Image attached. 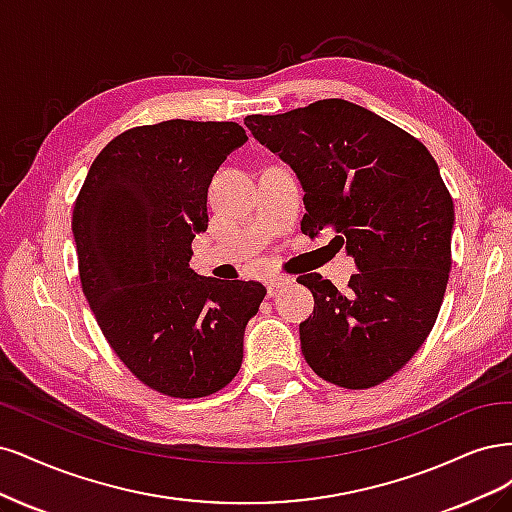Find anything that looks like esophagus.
I'll return each instance as SVG.
<instances>
[{"instance_id":"34e87169","label":"esophagus","mask_w":512,"mask_h":512,"mask_svg":"<svg viewBox=\"0 0 512 512\" xmlns=\"http://www.w3.org/2000/svg\"><path fill=\"white\" fill-rule=\"evenodd\" d=\"M291 280H293V278H289V276H276V278L268 280V298H274V295H276L280 289L291 285Z\"/></svg>"}]
</instances>
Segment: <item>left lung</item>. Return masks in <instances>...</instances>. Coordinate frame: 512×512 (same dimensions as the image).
<instances>
[{"label":"left lung","mask_w":512,"mask_h":512,"mask_svg":"<svg viewBox=\"0 0 512 512\" xmlns=\"http://www.w3.org/2000/svg\"><path fill=\"white\" fill-rule=\"evenodd\" d=\"M298 176L302 232L355 259L344 293L300 276L315 310L300 323L302 353L325 381L368 389L387 381L432 332L449 283L453 200L430 151L404 129L346 100L244 119Z\"/></svg>","instance_id":"left-lung-1"}]
</instances>
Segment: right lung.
Instances as JSON below:
<instances>
[{"label": "right lung", "instance_id": "obj_1", "mask_svg": "<svg viewBox=\"0 0 512 512\" xmlns=\"http://www.w3.org/2000/svg\"><path fill=\"white\" fill-rule=\"evenodd\" d=\"M238 123L163 121L104 146L74 204L78 272L97 325L136 378L204 398L238 374L244 329L266 289L189 268L212 176L240 148Z\"/></svg>", "mask_w": 512, "mask_h": 512}]
</instances>
